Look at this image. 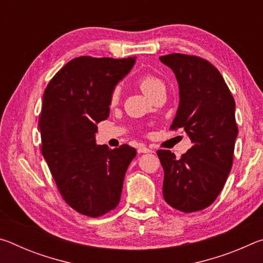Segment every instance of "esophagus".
Here are the masks:
<instances>
[{
	"mask_svg": "<svg viewBox=\"0 0 263 263\" xmlns=\"http://www.w3.org/2000/svg\"><path fill=\"white\" fill-rule=\"evenodd\" d=\"M151 152H153V151L148 147H146L144 145L139 146V148H138V153H151Z\"/></svg>",
	"mask_w": 263,
	"mask_h": 263,
	"instance_id": "obj_1",
	"label": "esophagus"
}]
</instances>
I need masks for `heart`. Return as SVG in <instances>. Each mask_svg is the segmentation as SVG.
I'll return each instance as SVG.
<instances>
[{"label":"heart","mask_w":263,"mask_h":263,"mask_svg":"<svg viewBox=\"0 0 263 263\" xmlns=\"http://www.w3.org/2000/svg\"><path fill=\"white\" fill-rule=\"evenodd\" d=\"M137 83H138V86L140 87L141 91L148 97L152 96L154 92H157L159 89L164 88V84L162 82V80L158 78L155 74L149 73V72H146L144 74H141L140 77L138 78ZM119 97H121V87L117 86V87H115L110 92L109 104L111 106L117 104L119 102Z\"/></svg>","instance_id":"heart-1"}]
</instances>
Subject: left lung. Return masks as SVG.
Segmentation results:
<instances>
[{"mask_svg": "<svg viewBox=\"0 0 263 263\" xmlns=\"http://www.w3.org/2000/svg\"><path fill=\"white\" fill-rule=\"evenodd\" d=\"M160 60L173 69L180 88L171 128H183L193 142L180 159L168 149L157 152L164 172L163 198L176 210L196 212L216 201L232 168L235 102L219 70L203 58L172 53Z\"/></svg>", "mask_w": 263, "mask_h": 263, "instance_id": "8db88e82", "label": "left lung"}]
</instances>
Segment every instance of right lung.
I'll return each mask as SVG.
<instances>
[{"instance_id":"obj_1","label":"right lung","mask_w":263,"mask_h":263,"mask_svg":"<svg viewBox=\"0 0 263 263\" xmlns=\"http://www.w3.org/2000/svg\"><path fill=\"white\" fill-rule=\"evenodd\" d=\"M125 59L79 57L67 62L44 91L39 128L42 153L60 195L81 215L96 218L121 201L124 176L137 155L126 144L96 145L97 123L109 117V95L130 72Z\"/></svg>"}]
</instances>
